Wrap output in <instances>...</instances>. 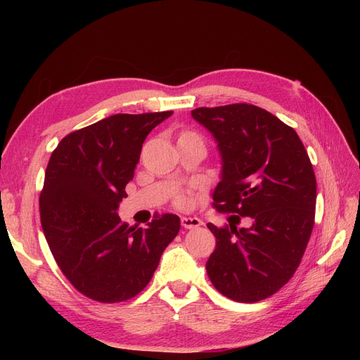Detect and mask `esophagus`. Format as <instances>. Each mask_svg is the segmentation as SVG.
I'll return each instance as SVG.
<instances>
[{
	"label": "esophagus",
	"mask_w": 360,
	"mask_h": 360,
	"mask_svg": "<svg viewBox=\"0 0 360 360\" xmlns=\"http://www.w3.org/2000/svg\"><path fill=\"white\" fill-rule=\"evenodd\" d=\"M181 225L184 228H188V230H191V228H197L202 225V221L198 219V217H181Z\"/></svg>",
	"instance_id": "34e87169"
}]
</instances>
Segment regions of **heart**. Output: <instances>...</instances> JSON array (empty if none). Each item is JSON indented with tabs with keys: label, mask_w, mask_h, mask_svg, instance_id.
<instances>
[{
	"label": "heart",
	"mask_w": 360,
	"mask_h": 360,
	"mask_svg": "<svg viewBox=\"0 0 360 360\" xmlns=\"http://www.w3.org/2000/svg\"><path fill=\"white\" fill-rule=\"evenodd\" d=\"M186 134H189V132H186ZM176 204L177 205H180V207H183L184 204H186V197H184V195H181V193H177V197H176Z\"/></svg>",
	"instance_id": "obj_1"
}]
</instances>
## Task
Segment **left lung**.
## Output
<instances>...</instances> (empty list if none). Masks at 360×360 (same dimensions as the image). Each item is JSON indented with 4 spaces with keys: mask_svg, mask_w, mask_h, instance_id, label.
Masks as SVG:
<instances>
[{
    "mask_svg": "<svg viewBox=\"0 0 360 360\" xmlns=\"http://www.w3.org/2000/svg\"><path fill=\"white\" fill-rule=\"evenodd\" d=\"M192 117L222 155L213 207L233 213L230 224H207L216 237L207 275L231 300L267 299L296 274L314 228L317 180L308 151L296 130L255 105L197 108ZM243 217L250 225L238 229Z\"/></svg>",
    "mask_w": 360,
    "mask_h": 360,
    "instance_id": "8db88e82",
    "label": "left lung"
}]
</instances>
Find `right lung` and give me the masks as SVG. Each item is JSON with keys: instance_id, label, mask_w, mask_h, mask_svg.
<instances>
[{"instance_id": "1", "label": "right lung", "mask_w": 360, "mask_h": 360, "mask_svg": "<svg viewBox=\"0 0 360 360\" xmlns=\"http://www.w3.org/2000/svg\"><path fill=\"white\" fill-rule=\"evenodd\" d=\"M172 111L115 114L64 136L40 192V221L63 275L85 297L117 303L143 291L179 234L177 214L146 228L117 214L144 139Z\"/></svg>"}]
</instances>
